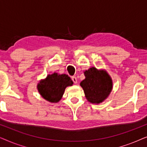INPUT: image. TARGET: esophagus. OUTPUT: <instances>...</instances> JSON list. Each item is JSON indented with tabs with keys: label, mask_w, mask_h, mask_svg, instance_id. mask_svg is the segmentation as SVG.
<instances>
[{
	"label": "esophagus",
	"mask_w": 147,
	"mask_h": 147,
	"mask_svg": "<svg viewBox=\"0 0 147 147\" xmlns=\"http://www.w3.org/2000/svg\"><path fill=\"white\" fill-rule=\"evenodd\" d=\"M71 80L74 84H77V78L75 77V76H73V77H71Z\"/></svg>",
	"instance_id": "34e87169"
}]
</instances>
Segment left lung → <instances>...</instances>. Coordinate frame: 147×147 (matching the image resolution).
<instances>
[{"label": "left lung", "mask_w": 147, "mask_h": 147, "mask_svg": "<svg viewBox=\"0 0 147 147\" xmlns=\"http://www.w3.org/2000/svg\"><path fill=\"white\" fill-rule=\"evenodd\" d=\"M85 79L80 82L86 98L90 103L98 104L103 102L113 88L112 78L105 69L92 67L84 71Z\"/></svg>", "instance_id": "left-lung-1"}]
</instances>
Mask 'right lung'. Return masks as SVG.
<instances>
[{
  "instance_id": "add662e5",
  "label": "right lung",
  "mask_w": 147,
  "mask_h": 147,
  "mask_svg": "<svg viewBox=\"0 0 147 147\" xmlns=\"http://www.w3.org/2000/svg\"><path fill=\"white\" fill-rule=\"evenodd\" d=\"M73 84L67 74H58L54 72L48 74L45 79L40 80L37 88L40 95L45 100L51 103H57L63 97L65 88Z\"/></svg>"
}]
</instances>
